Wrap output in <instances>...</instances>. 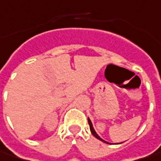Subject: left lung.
Listing matches in <instances>:
<instances>
[{
  "mask_svg": "<svg viewBox=\"0 0 161 161\" xmlns=\"http://www.w3.org/2000/svg\"><path fill=\"white\" fill-rule=\"evenodd\" d=\"M88 123H89V126H90V130H91L92 134H93V135H94V136L95 137L96 139H98V140H100V141H102L103 142H104V143H108L107 142H105L104 140H103L102 138H100V136H99V135H98V134L96 133V131L94 130V127H93V124H92V122H91V120H90L89 118H88Z\"/></svg>",
  "mask_w": 161,
  "mask_h": 161,
  "instance_id": "8db88e82",
  "label": "left lung"
}]
</instances>
